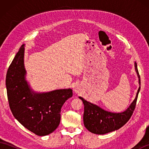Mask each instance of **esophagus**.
<instances>
[{"mask_svg":"<svg viewBox=\"0 0 149 149\" xmlns=\"http://www.w3.org/2000/svg\"><path fill=\"white\" fill-rule=\"evenodd\" d=\"M74 91L76 93H79L81 91V90L80 89V88H79V87H77V88H74Z\"/></svg>","mask_w":149,"mask_h":149,"instance_id":"1","label":"esophagus"}]
</instances>
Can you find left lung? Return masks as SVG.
<instances>
[{"instance_id": "left-lung-1", "label": "left lung", "mask_w": 149, "mask_h": 149, "mask_svg": "<svg viewBox=\"0 0 149 149\" xmlns=\"http://www.w3.org/2000/svg\"><path fill=\"white\" fill-rule=\"evenodd\" d=\"M134 66L140 85V76L136 62ZM140 90V86H139L136 96L128 108L123 112L118 113L107 111L95 104L88 102L81 97H79L84 106L83 121L85 127L90 132L97 134H104L121 128L129 121L133 113Z\"/></svg>"}]
</instances>
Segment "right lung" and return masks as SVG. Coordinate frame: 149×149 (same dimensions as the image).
Returning a JSON list of instances; mask_svg holds the SVG:
<instances>
[{
  "instance_id": "obj_1",
  "label": "right lung",
  "mask_w": 149,
  "mask_h": 149,
  "mask_svg": "<svg viewBox=\"0 0 149 149\" xmlns=\"http://www.w3.org/2000/svg\"><path fill=\"white\" fill-rule=\"evenodd\" d=\"M23 44L9 66L6 85L9 107L21 124L40 136L48 135L58 127L61 109L72 97V89L36 93L26 80Z\"/></svg>"
}]
</instances>
